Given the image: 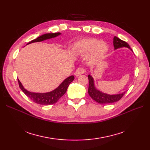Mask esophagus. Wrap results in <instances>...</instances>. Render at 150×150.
I'll return each instance as SVG.
<instances>
[{
    "label": "esophagus",
    "mask_w": 150,
    "mask_h": 150,
    "mask_svg": "<svg viewBox=\"0 0 150 150\" xmlns=\"http://www.w3.org/2000/svg\"><path fill=\"white\" fill-rule=\"evenodd\" d=\"M86 70L84 69L83 67H79L78 69H77L76 72H75V75L76 76H79L81 74H83L84 73H85Z\"/></svg>",
    "instance_id": "1"
}]
</instances>
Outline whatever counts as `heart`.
<instances>
[{
	"label": "heart",
	"mask_w": 150,
	"mask_h": 150,
	"mask_svg": "<svg viewBox=\"0 0 150 150\" xmlns=\"http://www.w3.org/2000/svg\"><path fill=\"white\" fill-rule=\"evenodd\" d=\"M74 51L79 55L89 54V62L91 64L101 61L106 56L108 47L107 44L103 41H99L93 38L84 39L77 42L73 47Z\"/></svg>",
	"instance_id": "1"
}]
</instances>
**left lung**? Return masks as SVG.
<instances>
[{"label":"left lung","mask_w":150,"mask_h":150,"mask_svg":"<svg viewBox=\"0 0 150 150\" xmlns=\"http://www.w3.org/2000/svg\"><path fill=\"white\" fill-rule=\"evenodd\" d=\"M113 45H114L115 49H117L118 48L126 47L132 50L129 44L126 42L118 38L115 36L113 38ZM88 79H89V88H88V93L93 100L96 101L99 104H110L115 103L120 101L124 96L126 92L122 93L121 94H117L114 95H110L106 93H103L100 91L97 90L94 87V79L93 77L91 75H88Z\"/></svg>","instance_id":"left-lung-1"}]
</instances>
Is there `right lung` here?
Returning <instances> with one entry per match:
<instances>
[{
  "mask_svg": "<svg viewBox=\"0 0 150 150\" xmlns=\"http://www.w3.org/2000/svg\"><path fill=\"white\" fill-rule=\"evenodd\" d=\"M60 34V33L45 34L39 36L38 38L31 40L30 42H29L27 44L35 42H41L44 40L55 38L56 36ZM74 79V76H71L69 77H68V78L63 81L56 89L52 91L51 92L46 93H36L29 92L24 88L23 86L22 85L19 79H18V83H19V87L21 89V90L24 93V94L27 96L29 97L31 99L32 101L37 104H42V105H49V104H53L57 102V101L60 99V98H61L63 95L66 93L68 86H69V84L71 82L73 81Z\"/></svg>",
  "mask_w": 150,
  "mask_h": 150,
  "instance_id": "obj_1",
  "label": "right lung"
}]
</instances>
